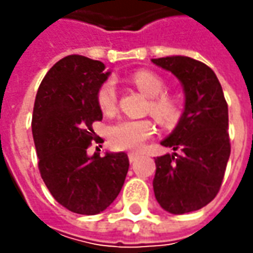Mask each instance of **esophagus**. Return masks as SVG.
Instances as JSON below:
<instances>
[{
    "mask_svg": "<svg viewBox=\"0 0 253 253\" xmlns=\"http://www.w3.org/2000/svg\"><path fill=\"white\" fill-rule=\"evenodd\" d=\"M128 158H129V162H135L139 158V153H136V152H129V153H128Z\"/></svg>",
    "mask_w": 253,
    "mask_h": 253,
    "instance_id": "esophagus-1",
    "label": "esophagus"
}]
</instances>
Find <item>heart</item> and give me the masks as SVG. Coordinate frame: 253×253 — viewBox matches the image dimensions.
Instances as JSON below:
<instances>
[{"label":"heart","instance_id":"b5f03b06","mask_svg":"<svg viewBox=\"0 0 253 253\" xmlns=\"http://www.w3.org/2000/svg\"><path fill=\"white\" fill-rule=\"evenodd\" d=\"M131 82L149 98L148 111L156 121L165 126L176 125L181 115V102L174 95L165 92L166 83L159 74L151 70H138L131 76ZM117 87L112 80H107L97 91V104L104 114L117 110ZM155 132L151 120H122L110 126L108 138L114 148L124 151L139 149Z\"/></svg>","mask_w":253,"mask_h":253}]
</instances>
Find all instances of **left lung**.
Masks as SVG:
<instances>
[{"instance_id":"obj_1","label":"left lung","mask_w":253,"mask_h":253,"mask_svg":"<svg viewBox=\"0 0 253 253\" xmlns=\"http://www.w3.org/2000/svg\"><path fill=\"white\" fill-rule=\"evenodd\" d=\"M179 79L186 94L183 117L162 141L173 155L155 159V197L171 214L203 209L218 194L231 153L228 104L215 73L187 56L153 59Z\"/></svg>"}]
</instances>
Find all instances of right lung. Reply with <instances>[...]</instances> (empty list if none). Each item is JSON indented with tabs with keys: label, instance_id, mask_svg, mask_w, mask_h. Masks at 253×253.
<instances>
[{
	"label": "right lung",
	"instance_id": "1",
	"mask_svg": "<svg viewBox=\"0 0 253 253\" xmlns=\"http://www.w3.org/2000/svg\"><path fill=\"white\" fill-rule=\"evenodd\" d=\"M108 74L98 60L66 56L46 73L35 98L32 133L39 173L53 199L76 214L94 215L107 209L129 168L124 152L87 155L91 141L102 142L92 122L102 120L97 91Z\"/></svg>",
	"mask_w": 253,
	"mask_h": 253
}]
</instances>
